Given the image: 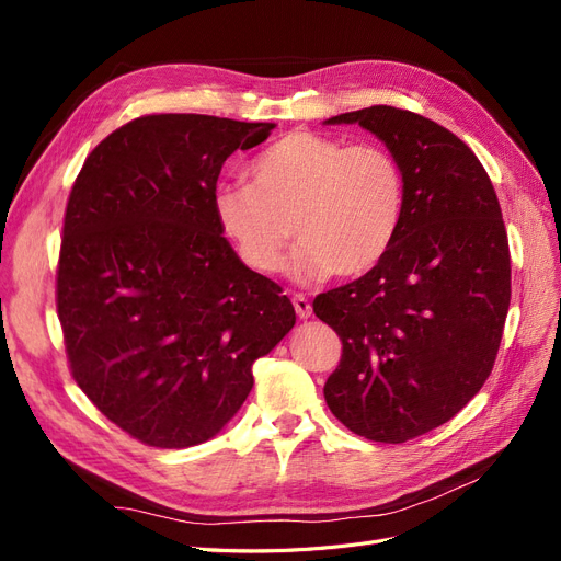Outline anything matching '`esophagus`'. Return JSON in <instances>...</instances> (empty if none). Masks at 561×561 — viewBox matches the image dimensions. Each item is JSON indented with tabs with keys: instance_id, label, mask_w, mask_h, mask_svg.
Here are the masks:
<instances>
[{
	"instance_id": "34e87169",
	"label": "esophagus",
	"mask_w": 561,
	"mask_h": 561,
	"mask_svg": "<svg viewBox=\"0 0 561 561\" xmlns=\"http://www.w3.org/2000/svg\"><path fill=\"white\" fill-rule=\"evenodd\" d=\"M293 304H295V311H297V316L301 320L311 316V304H309V299L304 297V295H293Z\"/></svg>"
}]
</instances>
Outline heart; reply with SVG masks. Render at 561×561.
<instances>
[{
	"instance_id": "heart-1",
	"label": "heart",
	"mask_w": 561,
	"mask_h": 561,
	"mask_svg": "<svg viewBox=\"0 0 561 561\" xmlns=\"http://www.w3.org/2000/svg\"><path fill=\"white\" fill-rule=\"evenodd\" d=\"M250 184L219 186L215 219L245 266L274 274L295 236L299 280L358 278L377 268L402 227V163L381 145L293 130L248 165Z\"/></svg>"
}]
</instances>
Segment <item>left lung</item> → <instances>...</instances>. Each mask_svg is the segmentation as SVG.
<instances>
[{
    "instance_id": "8db88e82",
    "label": "left lung",
    "mask_w": 561,
    "mask_h": 561,
    "mask_svg": "<svg viewBox=\"0 0 561 561\" xmlns=\"http://www.w3.org/2000/svg\"><path fill=\"white\" fill-rule=\"evenodd\" d=\"M325 124H360L404 171L396 245L313 299L342 339L322 388L330 412L355 435L400 445L456 416L491 375L511 307L507 233L484 165L445 126L388 105Z\"/></svg>"
}]
</instances>
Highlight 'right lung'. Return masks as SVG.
I'll return each mask as SVG.
<instances>
[{"mask_svg": "<svg viewBox=\"0 0 561 561\" xmlns=\"http://www.w3.org/2000/svg\"><path fill=\"white\" fill-rule=\"evenodd\" d=\"M274 124L147 114L83 161L62 219L56 307L70 371L142 445L206 443L241 410L252 363L295 325L283 287L248 268L213 196L236 149Z\"/></svg>", "mask_w": 561, "mask_h": 561, "instance_id": "obj_1", "label": "right lung"}]
</instances>
